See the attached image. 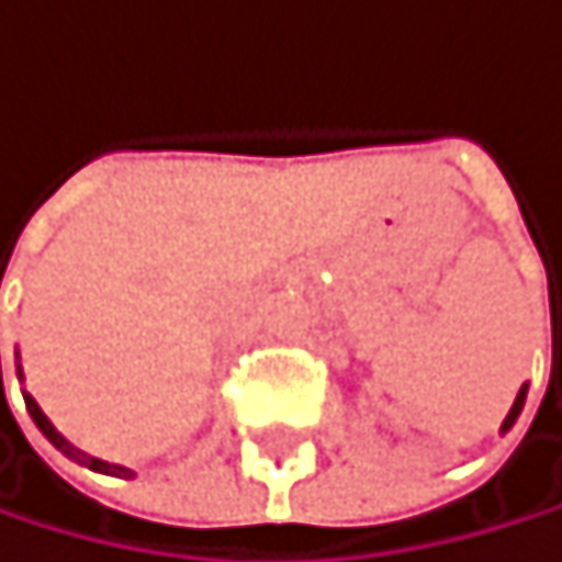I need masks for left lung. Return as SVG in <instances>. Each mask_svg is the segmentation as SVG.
Masks as SVG:
<instances>
[{"instance_id":"1","label":"left lung","mask_w":562,"mask_h":562,"mask_svg":"<svg viewBox=\"0 0 562 562\" xmlns=\"http://www.w3.org/2000/svg\"><path fill=\"white\" fill-rule=\"evenodd\" d=\"M526 389H529V385H522V389H519V395H516V402H513L509 415L503 418V432H509V429H513V423L519 418V412H522V402H526Z\"/></svg>"}]
</instances>
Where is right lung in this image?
Listing matches in <instances>:
<instances>
[{
	"label": "right lung",
	"mask_w": 562,
	"mask_h": 562,
	"mask_svg": "<svg viewBox=\"0 0 562 562\" xmlns=\"http://www.w3.org/2000/svg\"><path fill=\"white\" fill-rule=\"evenodd\" d=\"M19 382H22V364H19ZM0 389H2V369H0ZM22 398H25V408H30V415H33V423L40 426V432L66 456V459H72V462H79V465H87V469H93V472H103V475H116V480H133V469L130 465H116V462H103V459H97V456H87L82 449H76L66 436H59L56 432V426L46 418V412L40 408V402L30 395V392H22Z\"/></svg>",
	"instance_id": "add662e5"
}]
</instances>
